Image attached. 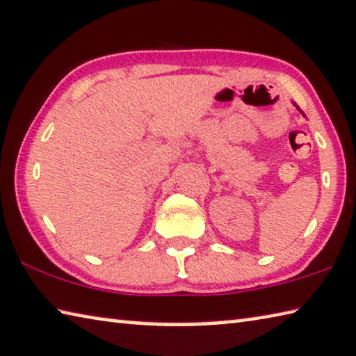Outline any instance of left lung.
Here are the masks:
<instances>
[{
    "label": "left lung",
    "instance_id": "8db88e82",
    "mask_svg": "<svg viewBox=\"0 0 356 356\" xmlns=\"http://www.w3.org/2000/svg\"><path fill=\"white\" fill-rule=\"evenodd\" d=\"M293 106H295V107H296V109H298V111H300V112H301V114H302V111L300 109V107H298V106H296V103H293ZM302 115H304V114H302Z\"/></svg>",
    "mask_w": 356,
    "mask_h": 356
}]
</instances>
